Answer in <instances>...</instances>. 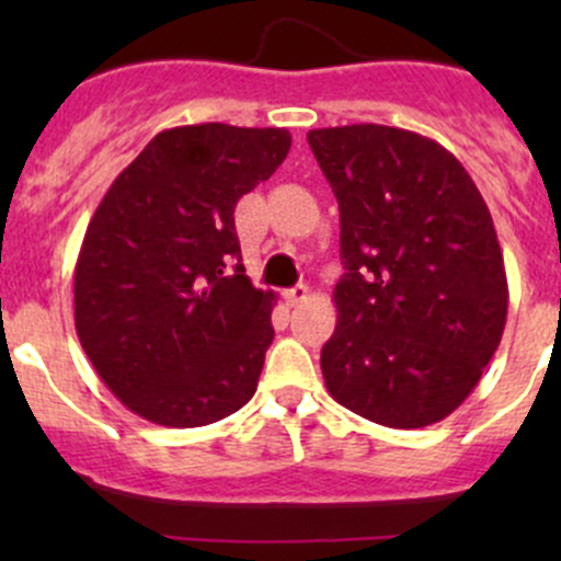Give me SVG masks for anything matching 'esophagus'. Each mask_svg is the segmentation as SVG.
<instances>
[{
    "label": "esophagus",
    "instance_id": "obj_1",
    "mask_svg": "<svg viewBox=\"0 0 561 561\" xmlns=\"http://www.w3.org/2000/svg\"><path fill=\"white\" fill-rule=\"evenodd\" d=\"M285 298H287V304H301V301H307V298H309V287H307V285L290 287V290L285 293Z\"/></svg>",
    "mask_w": 561,
    "mask_h": 561
}]
</instances>
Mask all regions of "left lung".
Here are the masks:
<instances>
[{"mask_svg": "<svg viewBox=\"0 0 561 561\" xmlns=\"http://www.w3.org/2000/svg\"><path fill=\"white\" fill-rule=\"evenodd\" d=\"M339 201V322L320 353L342 407L390 428L448 417L500 347L507 276L491 211L445 146L386 124L307 135Z\"/></svg>", "mask_w": 561, "mask_h": 561, "instance_id": "obj_1", "label": "left lung"}]
</instances>
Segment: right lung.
Wrapping results in <instances>:
<instances>
[{"label": "right lung", "mask_w": 561, "mask_h": 561, "mask_svg": "<svg viewBox=\"0 0 561 561\" xmlns=\"http://www.w3.org/2000/svg\"><path fill=\"white\" fill-rule=\"evenodd\" d=\"M290 144L279 127L162 129L105 192L76 263V331L135 415L208 426L257 390L276 296L244 274L233 211Z\"/></svg>", "instance_id": "1"}]
</instances>
